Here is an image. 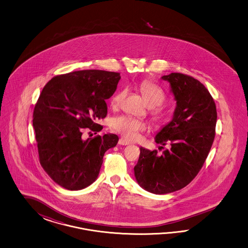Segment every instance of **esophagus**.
<instances>
[{"label":"esophagus","mask_w":248,"mask_h":248,"mask_svg":"<svg viewBox=\"0 0 248 248\" xmlns=\"http://www.w3.org/2000/svg\"><path fill=\"white\" fill-rule=\"evenodd\" d=\"M118 143H119V144H121V145H127V144H129V143H130V142H129L128 140H126L125 138H123V137H122V138H120V139H119V141H118Z\"/></svg>","instance_id":"esophagus-1"}]
</instances>
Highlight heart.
Wrapping results in <instances>:
<instances>
[{
  "label": "heart",
  "mask_w": 248,
  "mask_h": 248,
  "mask_svg": "<svg viewBox=\"0 0 248 248\" xmlns=\"http://www.w3.org/2000/svg\"><path fill=\"white\" fill-rule=\"evenodd\" d=\"M139 89L148 105L152 107L160 106L165 103L166 99L165 92L157 84L145 80L139 84ZM127 92V88L125 87L117 91L111 98L112 106L114 108L119 107L124 98L126 97ZM152 116L153 119L156 122L161 120L162 118L161 114L157 112H152ZM145 126L146 125L143 121L130 115H120L114 117L111 122V128L114 132L119 133L124 137L130 140L135 139L138 134L145 129Z\"/></svg>",
  "instance_id": "obj_1"
}]
</instances>
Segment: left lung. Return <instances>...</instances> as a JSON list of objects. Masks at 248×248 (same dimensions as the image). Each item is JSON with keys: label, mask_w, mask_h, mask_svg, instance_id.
Listing matches in <instances>:
<instances>
[{"label": "left lung", "mask_w": 248, "mask_h": 248, "mask_svg": "<svg viewBox=\"0 0 248 248\" xmlns=\"http://www.w3.org/2000/svg\"><path fill=\"white\" fill-rule=\"evenodd\" d=\"M162 79L170 83L176 108L155 143L162 145L160 149L168 143L170 148L159 155L156 150L141 147L134 168L138 184L156 195L180 190L199 173L214 142L217 118L216 103L203 83L180 73Z\"/></svg>", "instance_id": "left-lung-1"}]
</instances>
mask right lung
<instances>
[{
  "instance_id": "obj_1",
  "label": "right lung",
  "mask_w": 248,
  "mask_h": 248,
  "mask_svg": "<svg viewBox=\"0 0 248 248\" xmlns=\"http://www.w3.org/2000/svg\"><path fill=\"white\" fill-rule=\"evenodd\" d=\"M119 73L83 70L56 75L45 84L33 110L40 164L56 184L81 190L96 180L105 152L118 143L113 134L83 140L84 129L94 134L107 115L106 99L116 90Z\"/></svg>"
}]
</instances>
